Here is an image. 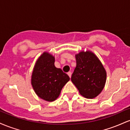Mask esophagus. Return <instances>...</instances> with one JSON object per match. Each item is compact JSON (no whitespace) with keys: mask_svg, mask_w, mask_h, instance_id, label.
<instances>
[{"mask_svg":"<svg viewBox=\"0 0 130 130\" xmlns=\"http://www.w3.org/2000/svg\"><path fill=\"white\" fill-rule=\"evenodd\" d=\"M67 74H68V75L70 77H71V72H70V71H69V72L67 73Z\"/></svg>","mask_w":130,"mask_h":130,"instance_id":"obj_1","label":"esophagus"}]
</instances>
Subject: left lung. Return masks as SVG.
<instances>
[{
    "label": "left lung",
    "mask_w": 130,
    "mask_h": 130,
    "mask_svg": "<svg viewBox=\"0 0 130 130\" xmlns=\"http://www.w3.org/2000/svg\"><path fill=\"white\" fill-rule=\"evenodd\" d=\"M76 66L71 81L82 96L94 98L104 89L106 71L97 56L90 51H83L75 55Z\"/></svg>",
    "instance_id": "obj_1"
}]
</instances>
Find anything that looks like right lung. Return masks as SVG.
<instances>
[{"instance_id":"1","label":"right lung","mask_w":130,"mask_h":130,"mask_svg":"<svg viewBox=\"0 0 130 130\" xmlns=\"http://www.w3.org/2000/svg\"><path fill=\"white\" fill-rule=\"evenodd\" d=\"M55 57L48 52H44L36 61L33 70L31 84L37 96L51 102L60 95L70 77L60 68L55 67Z\"/></svg>"}]
</instances>
